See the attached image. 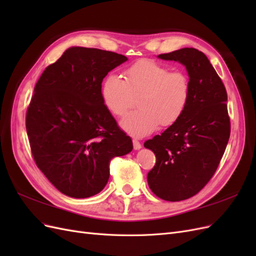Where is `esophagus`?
Segmentation results:
<instances>
[{"instance_id": "1", "label": "esophagus", "mask_w": 256, "mask_h": 256, "mask_svg": "<svg viewBox=\"0 0 256 256\" xmlns=\"http://www.w3.org/2000/svg\"><path fill=\"white\" fill-rule=\"evenodd\" d=\"M132 143H134V148L136 150H141V147H142V145H141V143L138 142L136 138H134L132 140Z\"/></svg>"}]
</instances>
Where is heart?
Segmentation results:
<instances>
[{"mask_svg":"<svg viewBox=\"0 0 256 256\" xmlns=\"http://www.w3.org/2000/svg\"><path fill=\"white\" fill-rule=\"evenodd\" d=\"M140 96L138 108L120 120L131 136H144L161 126H172L188 106L190 83L180 72H171L150 60H141L126 70V81L109 74L102 86L104 104L113 115L122 116Z\"/></svg>","mask_w":256,"mask_h":256,"instance_id":"1","label":"heart"}]
</instances>
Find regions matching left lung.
Listing matches in <instances>:
<instances>
[{
    "mask_svg": "<svg viewBox=\"0 0 256 256\" xmlns=\"http://www.w3.org/2000/svg\"><path fill=\"white\" fill-rule=\"evenodd\" d=\"M158 58L182 64L190 83L182 118L144 143L156 154V164L147 174L150 190L162 200L177 202L202 190L220 164L230 132L228 94L203 52L182 48Z\"/></svg>",
    "mask_w": 256,
    "mask_h": 256,
    "instance_id": "obj_1",
    "label": "left lung"
}]
</instances>
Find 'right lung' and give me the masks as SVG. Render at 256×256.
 <instances>
[{"label": "right lung", "instance_id": "right-lung-1", "mask_svg": "<svg viewBox=\"0 0 256 256\" xmlns=\"http://www.w3.org/2000/svg\"><path fill=\"white\" fill-rule=\"evenodd\" d=\"M127 60L72 47L35 85L26 120L30 150L37 166L67 196L97 194L109 180L111 159L134 148L102 98L104 78Z\"/></svg>", "mask_w": 256, "mask_h": 256}]
</instances>
